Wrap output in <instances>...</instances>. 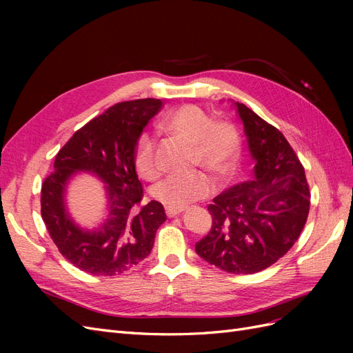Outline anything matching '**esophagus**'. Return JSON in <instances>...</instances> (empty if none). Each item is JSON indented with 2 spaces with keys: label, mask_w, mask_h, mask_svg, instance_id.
Masks as SVG:
<instances>
[{
  "label": "esophagus",
  "mask_w": 353,
  "mask_h": 353,
  "mask_svg": "<svg viewBox=\"0 0 353 353\" xmlns=\"http://www.w3.org/2000/svg\"><path fill=\"white\" fill-rule=\"evenodd\" d=\"M166 215L169 216V218H175L176 215H179L181 212H183L184 209L183 208H179V209H176V208H169V206H166Z\"/></svg>",
  "instance_id": "34e87169"
}]
</instances>
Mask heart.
<instances>
[{
    "label": "heart",
    "instance_id": "1",
    "mask_svg": "<svg viewBox=\"0 0 353 353\" xmlns=\"http://www.w3.org/2000/svg\"><path fill=\"white\" fill-rule=\"evenodd\" d=\"M162 126L188 143H193V162L200 163L216 175H225L232 168L240 150V137L228 122H213L212 117L196 105H184L168 113ZM137 172L145 179L159 175L156 143L152 134L138 138L134 152ZM212 184L201 172L172 174L153 188V196L169 208H184L210 193Z\"/></svg>",
    "mask_w": 353,
    "mask_h": 353
}]
</instances>
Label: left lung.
<instances>
[{"label": "left lung", "mask_w": 353, "mask_h": 353, "mask_svg": "<svg viewBox=\"0 0 353 353\" xmlns=\"http://www.w3.org/2000/svg\"><path fill=\"white\" fill-rule=\"evenodd\" d=\"M243 122L253 174L213 199L212 228L196 244L200 258L230 274L275 263L301 236L309 213L305 169L285 137L248 105L232 101Z\"/></svg>", "instance_id": "8db88e82"}]
</instances>
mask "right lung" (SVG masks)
<instances>
[{
    "label": "right lung",
    "instance_id": "right-lung-1",
    "mask_svg": "<svg viewBox=\"0 0 353 353\" xmlns=\"http://www.w3.org/2000/svg\"><path fill=\"white\" fill-rule=\"evenodd\" d=\"M162 108L156 99L112 105L73 134L60 148L54 172L41 188V215L59 252L81 271L112 276L150 254L157 228L166 221L162 203L143 200L134 152L148 121ZM97 176L105 184L106 218L94 230L82 229L65 206L67 184L77 173Z\"/></svg>",
    "mask_w": 353,
    "mask_h": 353
}]
</instances>
